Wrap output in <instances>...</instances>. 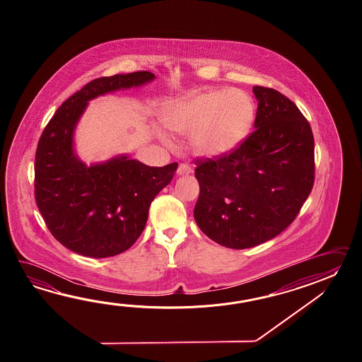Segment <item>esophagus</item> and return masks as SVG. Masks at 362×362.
Masks as SVG:
<instances>
[{
    "mask_svg": "<svg viewBox=\"0 0 362 362\" xmlns=\"http://www.w3.org/2000/svg\"><path fill=\"white\" fill-rule=\"evenodd\" d=\"M192 168L189 165V164H186V163H180V165H178L177 175L180 176H184V175H189V173H192Z\"/></svg>",
    "mask_w": 362,
    "mask_h": 362,
    "instance_id": "1",
    "label": "esophagus"
}]
</instances>
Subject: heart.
Segmentation results:
<instances>
[{"label":"heart","mask_w":362,"mask_h":362,"mask_svg":"<svg viewBox=\"0 0 362 362\" xmlns=\"http://www.w3.org/2000/svg\"><path fill=\"white\" fill-rule=\"evenodd\" d=\"M256 116L252 97L240 89L194 92L170 100L162 120L170 131L190 133V146L203 156H220L246 139Z\"/></svg>","instance_id":"b5f03b06"}]
</instances>
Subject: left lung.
Listing matches in <instances>:
<instances>
[{
  "mask_svg": "<svg viewBox=\"0 0 362 362\" xmlns=\"http://www.w3.org/2000/svg\"><path fill=\"white\" fill-rule=\"evenodd\" d=\"M255 131L228 154L197 158L194 217L221 246L243 250L277 237L299 215L315 184V139L293 100L254 86Z\"/></svg>",
  "mask_w": 362,
  "mask_h": 362,
  "instance_id": "obj_1",
  "label": "left lung"
}]
</instances>
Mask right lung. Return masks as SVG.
Segmentation results:
<instances>
[{
    "label": "right lung",
    "mask_w": 362,
    "mask_h": 362,
    "mask_svg": "<svg viewBox=\"0 0 362 362\" xmlns=\"http://www.w3.org/2000/svg\"><path fill=\"white\" fill-rule=\"evenodd\" d=\"M154 77L139 71L92 80L62 103L40 137L36 204L53 237L76 254L100 259L131 248L145 229L151 202L177 170V163L148 167L128 156L86 167L74 154V129L88 100Z\"/></svg>",
    "instance_id": "1"
}]
</instances>
